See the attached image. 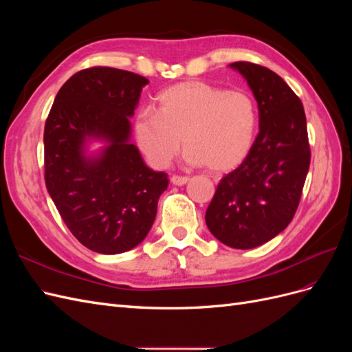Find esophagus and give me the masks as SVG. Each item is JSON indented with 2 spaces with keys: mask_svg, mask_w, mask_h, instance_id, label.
<instances>
[{
  "mask_svg": "<svg viewBox=\"0 0 352 352\" xmlns=\"http://www.w3.org/2000/svg\"><path fill=\"white\" fill-rule=\"evenodd\" d=\"M188 180H189V177H186V176H172L170 177V182H172L173 185H177V186H182V185H185V184H188Z\"/></svg>",
  "mask_w": 352,
  "mask_h": 352,
  "instance_id": "34e87169",
  "label": "esophagus"
}]
</instances>
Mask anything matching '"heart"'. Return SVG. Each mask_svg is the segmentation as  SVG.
Returning <instances> with one entry per match:
<instances>
[{
	"label": "heart",
	"mask_w": 352,
	"mask_h": 352,
	"mask_svg": "<svg viewBox=\"0 0 352 352\" xmlns=\"http://www.w3.org/2000/svg\"><path fill=\"white\" fill-rule=\"evenodd\" d=\"M258 126L248 92L186 82L158 97V110L135 117V140L153 167L164 168L186 148L185 160L214 173L230 172L250 154Z\"/></svg>",
	"instance_id": "1"
}]
</instances>
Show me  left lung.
<instances>
[{
	"mask_svg": "<svg viewBox=\"0 0 352 352\" xmlns=\"http://www.w3.org/2000/svg\"><path fill=\"white\" fill-rule=\"evenodd\" d=\"M229 67L254 94L260 132L241 166L220 180L206 223L221 243L251 250L278 236L294 219L311 154L302 102L279 74L248 61Z\"/></svg>",
	"mask_w": 352,
	"mask_h": 352,
	"instance_id": "left-lung-1",
	"label": "left lung"
}]
</instances>
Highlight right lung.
Returning <instances> with one entry per match:
<instances>
[{
  "label": "right lung",
  "instance_id": "1",
  "mask_svg": "<svg viewBox=\"0 0 352 352\" xmlns=\"http://www.w3.org/2000/svg\"><path fill=\"white\" fill-rule=\"evenodd\" d=\"M150 83L113 67L78 72L63 85L44 131L45 185L63 221L94 252L120 254L140 245L167 189L131 142V117ZM92 142H102L89 153Z\"/></svg>",
  "mask_w": 352,
  "mask_h": 352
}]
</instances>
